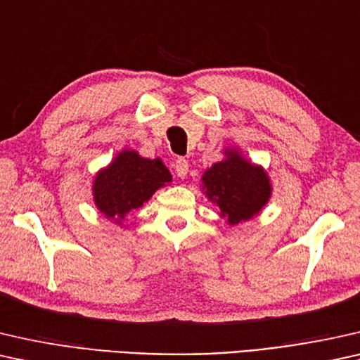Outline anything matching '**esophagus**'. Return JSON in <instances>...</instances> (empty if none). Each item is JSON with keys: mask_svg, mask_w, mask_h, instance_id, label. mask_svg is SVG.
I'll return each instance as SVG.
<instances>
[{"mask_svg": "<svg viewBox=\"0 0 360 360\" xmlns=\"http://www.w3.org/2000/svg\"><path fill=\"white\" fill-rule=\"evenodd\" d=\"M174 169H176V174H178V178L184 179L187 178V173H189V163L184 158H178L174 163Z\"/></svg>", "mask_w": 360, "mask_h": 360, "instance_id": "esophagus-1", "label": "esophagus"}]
</instances>
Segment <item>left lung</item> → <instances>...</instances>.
I'll return each instance as SVG.
<instances>
[{
  "mask_svg": "<svg viewBox=\"0 0 360 360\" xmlns=\"http://www.w3.org/2000/svg\"><path fill=\"white\" fill-rule=\"evenodd\" d=\"M200 191L230 226L245 224L261 214L272 195V182L261 165L252 163L236 146L224 150L200 178Z\"/></svg>",
  "mask_w": 360,
  "mask_h": 360,
  "instance_id": "8db88e82",
  "label": "left lung"
}]
</instances>
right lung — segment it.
I'll list each match as a JSON object with an SVG mask.
<instances>
[{
	"label": "right lung",
	"instance_id": "1",
	"mask_svg": "<svg viewBox=\"0 0 360 360\" xmlns=\"http://www.w3.org/2000/svg\"><path fill=\"white\" fill-rule=\"evenodd\" d=\"M171 182L173 176L160 158L150 160L136 150L122 148L94 174L91 189L96 209L122 226L131 210L140 209L156 191Z\"/></svg>",
	"mask_w": 360,
	"mask_h": 360
}]
</instances>
